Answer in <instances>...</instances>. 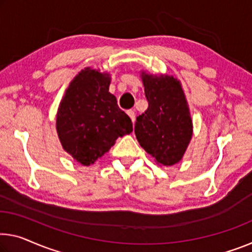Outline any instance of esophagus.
Wrapping results in <instances>:
<instances>
[{"mask_svg": "<svg viewBox=\"0 0 252 252\" xmlns=\"http://www.w3.org/2000/svg\"><path fill=\"white\" fill-rule=\"evenodd\" d=\"M127 115L129 116V118L131 119V122L135 123V113L133 110H127Z\"/></svg>", "mask_w": 252, "mask_h": 252, "instance_id": "obj_1", "label": "esophagus"}]
</instances>
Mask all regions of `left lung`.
<instances>
[{"instance_id": "left-lung-1", "label": "left lung", "mask_w": 252, "mask_h": 252, "mask_svg": "<svg viewBox=\"0 0 252 252\" xmlns=\"http://www.w3.org/2000/svg\"><path fill=\"white\" fill-rule=\"evenodd\" d=\"M149 108L139 115L135 135L139 145L158 165L183 160L192 137V121L181 82L169 74L141 71Z\"/></svg>"}]
</instances>
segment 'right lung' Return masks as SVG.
Wrapping results in <instances>:
<instances>
[{"instance_id":"1","label":"right lung","mask_w":252,"mask_h":252,"mask_svg":"<svg viewBox=\"0 0 252 252\" xmlns=\"http://www.w3.org/2000/svg\"><path fill=\"white\" fill-rule=\"evenodd\" d=\"M108 72L86 67L65 90L56 114V130L64 151L89 166L133 131L130 118L109 92Z\"/></svg>"}]
</instances>
